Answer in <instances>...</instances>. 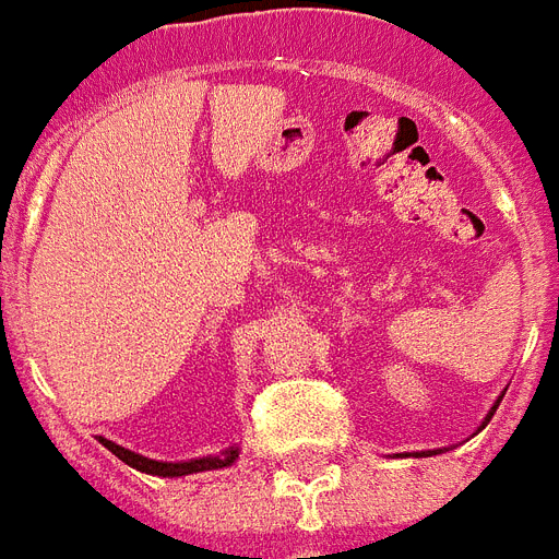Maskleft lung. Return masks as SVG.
<instances>
[{
    "instance_id": "1",
    "label": "left lung",
    "mask_w": 559,
    "mask_h": 559,
    "mask_svg": "<svg viewBox=\"0 0 559 559\" xmlns=\"http://www.w3.org/2000/svg\"><path fill=\"white\" fill-rule=\"evenodd\" d=\"M500 402H502V399H497V405H493V407H491V413H488V416H485V421H483V428H485V425H488V421H491L493 411H497V407H500Z\"/></svg>"
}]
</instances>
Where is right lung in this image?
Returning a JSON list of instances; mask_svg holds the SVG:
<instances>
[{
	"label": "right lung",
	"instance_id": "right-lung-1",
	"mask_svg": "<svg viewBox=\"0 0 559 559\" xmlns=\"http://www.w3.org/2000/svg\"><path fill=\"white\" fill-rule=\"evenodd\" d=\"M99 442L106 444L108 451L115 453L117 460H122L131 468L143 471V474H154V476H186V474H198V471H215V468H226V465H233L235 456H238V448H226L224 453H217V456H203V460H192V462H157L148 460V456H140L134 451H126L120 444L108 442V439L99 437Z\"/></svg>",
	"mask_w": 559,
	"mask_h": 559
}]
</instances>
